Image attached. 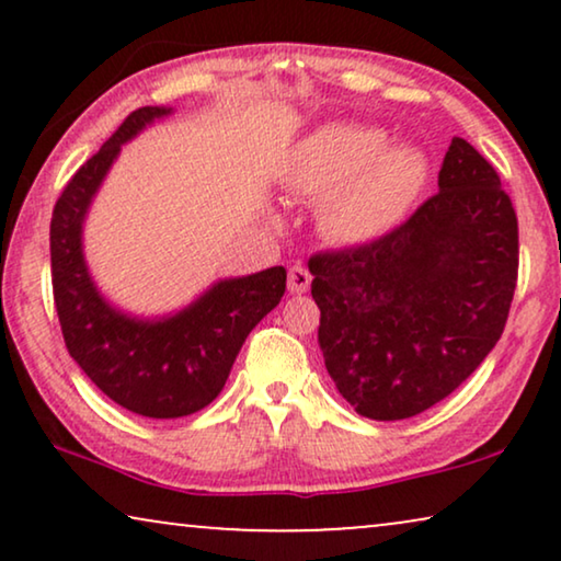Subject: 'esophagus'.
Wrapping results in <instances>:
<instances>
[{
	"label": "esophagus",
	"mask_w": 561,
	"mask_h": 561,
	"mask_svg": "<svg viewBox=\"0 0 561 561\" xmlns=\"http://www.w3.org/2000/svg\"><path fill=\"white\" fill-rule=\"evenodd\" d=\"M311 288V273L304 265H294L288 271V290L290 294H306Z\"/></svg>",
	"instance_id": "obj_1"
}]
</instances>
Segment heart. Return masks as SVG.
Here are the masks:
<instances>
[{
    "label": "heart",
    "mask_w": 561,
    "mask_h": 561,
    "mask_svg": "<svg viewBox=\"0 0 561 561\" xmlns=\"http://www.w3.org/2000/svg\"><path fill=\"white\" fill-rule=\"evenodd\" d=\"M424 163L409 148H388L378 127L332 122L306 135L290 158L286 186L324 198L321 217L340 242H367L409 209Z\"/></svg>",
    "instance_id": "1"
}]
</instances>
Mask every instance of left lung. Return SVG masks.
<instances>
[{"label":"left lung","mask_w":561,"mask_h":561,"mask_svg":"<svg viewBox=\"0 0 561 561\" xmlns=\"http://www.w3.org/2000/svg\"><path fill=\"white\" fill-rule=\"evenodd\" d=\"M329 378L359 416L432 409L501 340L516 290L518 221L495 168L462 137L439 194L393 232L309 260Z\"/></svg>","instance_id":"1"}]
</instances>
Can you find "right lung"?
I'll list each match as a JSON object with an SVG mask.
<instances>
[{
	"instance_id": "add662e5",
	"label": "right lung",
	"mask_w": 561,
	"mask_h": 561,
	"mask_svg": "<svg viewBox=\"0 0 561 561\" xmlns=\"http://www.w3.org/2000/svg\"><path fill=\"white\" fill-rule=\"evenodd\" d=\"M173 106H142L60 194L50 219L53 296L64 340L91 382L122 409L181 419L221 393L248 334L286 294V267L219 278L181 309L145 317L112 304L83 252V225L122 145L171 117Z\"/></svg>"
}]
</instances>
